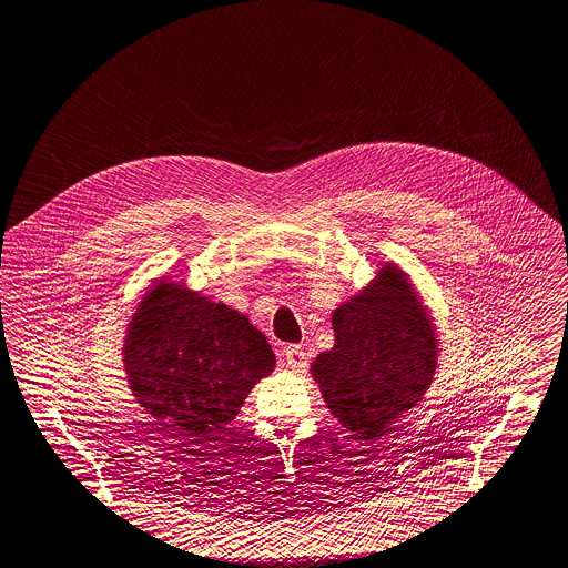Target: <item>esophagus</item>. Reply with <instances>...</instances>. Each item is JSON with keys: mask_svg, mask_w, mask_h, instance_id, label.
<instances>
[{"mask_svg": "<svg viewBox=\"0 0 568 568\" xmlns=\"http://www.w3.org/2000/svg\"><path fill=\"white\" fill-rule=\"evenodd\" d=\"M283 359H285V365H287L290 369H294V372H298V369L305 367V353H303L301 346H287V348H283Z\"/></svg>", "mask_w": 568, "mask_h": 568, "instance_id": "1", "label": "esophagus"}]
</instances>
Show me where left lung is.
<instances>
[{
	"mask_svg": "<svg viewBox=\"0 0 568 568\" xmlns=\"http://www.w3.org/2000/svg\"><path fill=\"white\" fill-rule=\"evenodd\" d=\"M333 328L335 346L317 355L313 376L342 426L374 442L433 383V324L405 274L385 267L376 283L337 307Z\"/></svg>",
	"mask_w": 568,
	"mask_h": 568,
	"instance_id": "1",
	"label": "left lung"
}]
</instances>
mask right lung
Listing matches in <instances>:
<instances>
[{"label": "right lung", "instance_id": "obj_1", "mask_svg": "<svg viewBox=\"0 0 568 568\" xmlns=\"http://www.w3.org/2000/svg\"><path fill=\"white\" fill-rule=\"evenodd\" d=\"M274 363L267 337L244 315L165 281L142 298L124 342L138 403L165 430L196 444L235 419Z\"/></svg>", "mask_w": 568, "mask_h": 568}]
</instances>
